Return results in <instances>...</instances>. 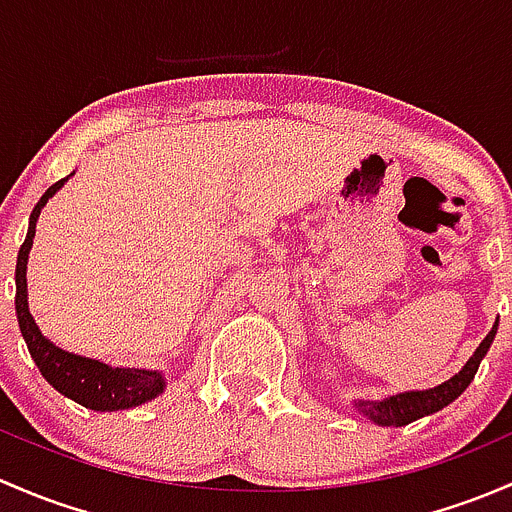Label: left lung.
<instances>
[{
	"instance_id": "left-lung-1",
	"label": "left lung",
	"mask_w": 512,
	"mask_h": 512,
	"mask_svg": "<svg viewBox=\"0 0 512 512\" xmlns=\"http://www.w3.org/2000/svg\"><path fill=\"white\" fill-rule=\"evenodd\" d=\"M495 333H498V320L493 323L491 333L483 337L481 345L476 347V352L468 357L466 365L453 374L451 379H446V382L436 384L431 389H412V392L389 394L384 399H352V409L357 414L367 416L377 426H407L412 421L421 419V416L441 412L444 407H449L453 399L461 397L468 384L473 382L478 365L486 357V352L491 350Z\"/></svg>"
}]
</instances>
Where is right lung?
Returning a JSON list of instances; mask_svg holds the SVG:
<instances>
[{"label":"right lung","mask_w":512,"mask_h":512,"mask_svg":"<svg viewBox=\"0 0 512 512\" xmlns=\"http://www.w3.org/2000/svg\"><path fill=\"white\" fill-rule=\"evenodd\" d=\"M73 177L59 179L44 192V197L36 202L34 212L29 217V231L21 244L17 256V320L21 337L31 352V360L36 362L39 372L44 374L46 382L61 392L63 397L73 399L81 407L93 409V412H120V409H133L140 404L152 402L160 397L167 387L165 374L160 370H140V367H110L91 357L73 355V352L61 350L39 330L36 320L29 313V291H26V263H29V251L34 246L36 221H39L41 209L46 207L51 197Z\"/></svg>","instance_id":"add662e5"}]
</instances>
